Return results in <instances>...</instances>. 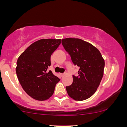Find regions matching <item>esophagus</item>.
Returning <instances> with one entry per match:
<instances>
[{
    "label": "esophagus",
    "mask_w": 127,
    "mask_h": 127,
    "mask_svg": "<svg viewBox=\"0 0 127 127\" xmlns=\"http://www.w3.org/2000/svg\"><path fill=\"white\" fill-rule=\"evenodd\" d=\"M64 75H65V74H60V75H61V77H63Z\"/></svg>",
    "instance_id": "obj_1"
}]
</instances>
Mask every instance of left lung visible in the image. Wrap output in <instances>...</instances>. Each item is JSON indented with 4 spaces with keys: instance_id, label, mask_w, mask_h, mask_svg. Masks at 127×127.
I'll list each match as a JSON object with an SVG mask.
<instances>
[{
    "instance_id": "8db88e82",
    "label": "left lung",
    "mask_w": 127,
    "mask_h": 127,
    "mask_svg": "<svg viewBox=\"0 0 127 127\" xmlns=\"http://www.w3.org/2000/svg\"><path fill=\"white\" fill-rule=\"evenodd\" d=\"M62 45L73 63L80 67L78 76L72 75V84L66 87L68 95L76 101L92 96L97 90L104 74V60L95 46L80 39L66 38Z\"/></svg>"
}]
</instances>
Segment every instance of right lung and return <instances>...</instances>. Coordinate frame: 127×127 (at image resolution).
Here are the masks:
<instances>
[{
	"mask_svg": "<svg viewBox=\"0 0 127 127\" xmlns=\"http://www.w3.org/2000/svg\"><path fill=\"white\" fill-rule=\"evenodd\" d=\"M61 43V39H40L32 43L20 55L16 72L21 87L31 98L45 101L53 95L60 79L51 71L50 56Z\"/></svg>",
	"mask_w": 127,
	"mask_h": 127,
	"instance_id": "add662e5",
	"label": "right lung"
}]
</instances>
